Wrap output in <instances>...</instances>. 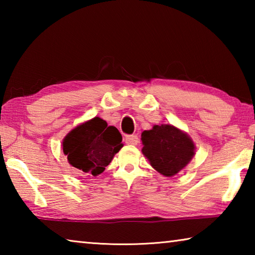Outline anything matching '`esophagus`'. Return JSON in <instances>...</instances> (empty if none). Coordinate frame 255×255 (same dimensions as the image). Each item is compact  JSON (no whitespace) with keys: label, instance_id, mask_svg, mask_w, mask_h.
I'll list each match as a JSON object with an SVG mask.
<instances>
[{"label":"esophagus","instance_id":"esophagus-1","mask_svg":"<svg viewBox=\"0 0 255 255\" xmlns=\"http://www.w3.org/2000/svg\"><path fill=\"white\" fill-rule=\"evenodd\" d=\"M138 137L136 135H128L125 138V141H126L127 145H137L138 144Z\"/></svg>","mask_w":255,"mask_h":255}]
</instances>
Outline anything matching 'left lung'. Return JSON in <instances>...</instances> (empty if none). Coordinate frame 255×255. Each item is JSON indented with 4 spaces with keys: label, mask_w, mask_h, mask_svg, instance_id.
Wrapping results in <instances>:
<instances>
[{
    "label": "left lung",
    "mask_w": 255,
    "mask_h": 255,
    "mask_svg": "<svg viewBox=\"0 0 255 255\" xmlns=\"http://www.w3.org/2000/svg\"><path fill=\"white\" fill-rule=\"evenodd\" d=\"M141 152L158 173L173 176L187 166L195 155V144L188 133L172 125H155L141 132Z\"/></svg>",
    "instance_id": "obj_1"
}]
</instances>
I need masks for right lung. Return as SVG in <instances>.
Instances as JSON below:
<instances>
[{
    "instance_id": "add662e5",
    "label": "right lung",
    "mask_w": 255,
    "mask_h": 255,
    "mask_svg": "<svg viewBox=\"0 0 255 255\" xmlns=\"http://www.w3.org/2000/svg\"><path fill=\"white\" fill-rule=\"evenodd\" d=\"M122 140L117 128L94 117L67 133L63 140V152L72 166L82 173L97 176L123 147Z\"/></svg>"
}]
</instances>
